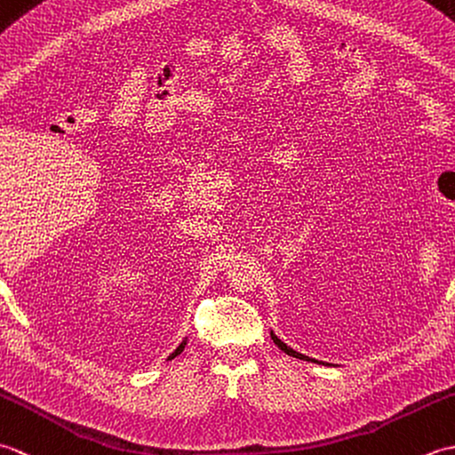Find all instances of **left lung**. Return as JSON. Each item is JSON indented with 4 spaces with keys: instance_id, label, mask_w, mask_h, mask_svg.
<instances>
[{
    "instance_id": "8db88e82",
    "label": "left lung",
    "mask_w": 455,
    "mask_h": 455,
    "mask_svg": "<svg viewBox=\"0 0 455 455\" xmlns=\"http://www.w3.org/2000/svg\"><path fill=\"white\" fill-rule=\"evenodd\" d=\"M272 340L277 344V347H282V350L287 354V355H293V357H299V360H308V362H316V360H311V357L308 355H303V354H299V352H295V350H291V347H289L287 344H283L282 340H279V338L272 332ZM318 363V362H316Z\"/></svg>"
}]
</instances>
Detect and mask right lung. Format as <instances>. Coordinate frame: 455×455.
I'll use <instances>...</instances> for the list:
<instances>
[{"mask_svg": "<svg viewBox=\"0 0 455 455\" xmlns=\"http://www.w3.org/2000/svg\"><path fill=\"white\" fill-rule=\"evenodd\" d=\"M183 347H186V340H183V342H181V344H180V346L176 347V352H173V354H172V355L168 357V360H173V357H176L178 354H181V350H183Z\"/></svg>", "mask_w": 455, "mask_h": 455, "instance_id": "right-lung-1", "label": "right lung"}]
</instances>
